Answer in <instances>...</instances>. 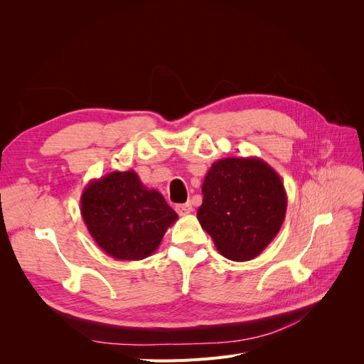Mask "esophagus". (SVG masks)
I'll return each instance as SVG.
<instances>
[{
    "mask_svg": "<svg viewBox=\"0 0 364 364\" xmlns=\"http://www.w3.org/2000/svg\"><path fill=\"white\" fill-rule=\"evenodd\" d=\"M176 211H178L179 215H188L193 211V205H191V202L181 203V205L176 206Z\"/></svg>",
    "mask_w": 364,
    "mask_h": 364,
    "instance_id": "obj_1",
    "label": "esophagus"
}]
</instances>
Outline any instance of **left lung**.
<instances>
[{
	"label": "left lung",
	"instance_id": "1",
	"mask_svg": "<svg viewBox=\"0 0 364 364\" xmlns=\"http://www.w3.org/2000/svg\"><path fill=\"white\" fill-rule=\"evenodd\" d=\"M197 218L228 259L258 257L277 237L287 211L279 174L261 158H223L208 170Z\"/></svg>",
	"mask_w": 364,
	"mask_h": 364
}]
</instances>
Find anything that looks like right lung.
Segmentation results:
<instances>
[{"label":"right lung","mask_w":364,"mask_h":364,"mask_svg":"<svg viewBox=\"0 0 364 364\" xmlns=\"http://www.w3.org/2000/svg\"><path fill=\"white\" fill-rule=\"evenodd\" d=\"M80 213L98 247L115 259L147 258L178 214L134 170L112 171L86 185Z\"/></svg>","instance_id":"obj_1"}]
</instances>
